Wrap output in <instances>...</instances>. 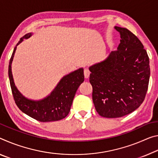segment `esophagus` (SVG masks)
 Listing matches in <instances>:
<instances>
[{
  "instance_id": "1",
  "label": "esophagus",
  "mask_w": 158,
  "mask_h": 158,
  "mask_svg": "<svg viewBox=\"0 0 158 158\" xmlns=\"http://www.w3.org/2000/svg\"><path fill=\"white\" fill-rule=\"evenodd\" d=\"M84 77H85V78H86V79H88L89 77V75H90V72H89V69H84Z\"/></svg>"
}]
</instances>
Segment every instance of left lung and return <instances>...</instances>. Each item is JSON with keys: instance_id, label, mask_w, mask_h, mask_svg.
<instances>
[{"instance_id": "obj_1", "label": "left lung", "mask_w": 158, "mask_h": 158, "mask_svg": "<svg viewBox=\"0 0 158 158\" xmlns=\"http://www.w3.org/2000/svg\"><path fill=\"white\" fill-rule=\"evenodd\" d=\"M117 51L89 67L93 102L101 117L117 118L134 112L143 102L148 87L149 57L140 40L126 28Z\"/></svg>"}]
</instances>
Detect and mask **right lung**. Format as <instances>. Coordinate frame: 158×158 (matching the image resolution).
<instances>
[{"label": "right lung", "mask_w": 158, "mask_h": 158, "mask_svg": "<svg viewBox=\"0 0 158 158\" xmlns=\"http://www.w3.org/2000/svg\"><path fill=\"white\" fill-rule=\"evenodd\" d=\"M31 32L25 34L15 47L8 67V76L12 95L15 103L29 117L39 122L58 121L67 116L71 108L72 101L79 86L84 81V69L79 68L64 76L60 80L48 96L39 101L29 99L24 96L15 86L12 73V62L17 46L32 36Z\"/></svg>", "instance_id": "obj_1"}]
</instances>
